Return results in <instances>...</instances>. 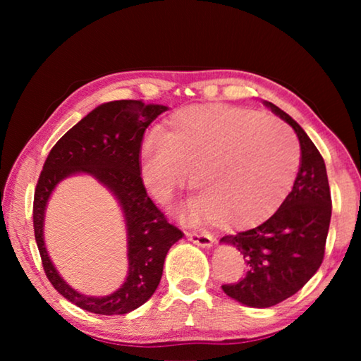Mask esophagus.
Instances as JSON below:
<instances>
[{"label": "esophagus", "instance_id": "1", "mask_svg": "<svg viewBox=\"0 0 361 361\" xmlns=\"http://www.w3.org/2000/svg\"><path fill=\"white\" fill-rule=\"evenodd\" d=\"M186 237L189 242L195 243V245L204 247V248H210L213 245V237L210 234H197V232H186Z\"/></svg>", "mask_w": 361, "mask_h": 361}]
</instances>
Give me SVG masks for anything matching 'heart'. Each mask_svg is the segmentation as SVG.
<instances>
[{
	"label": "heart",
	"mask_w": 361,
	"mask_h": 361,
	"mask_svg": "<svg viewBox=\"0 0 361 361\" xmlns=\"http://www.w3.org/2000/svg\"><path fill=\"white\" fill-rule=\"evenodd\" d=\"M299 167V146L277 119L226 105L189 106L154 129L140 146V176L166 202L186 185L199 195L186 215L219 228H247L276 212Z\"/></svg>",
	"instance_id": "b5f03b06"
}]
</instances>
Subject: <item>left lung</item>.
<instances>
[{
	"label": "left lung",
	"instance_id": "left-lung-1",
	"mask_svg": "<svg viewBox=\"0 0 361 361\" xmlns=\"http://www.w3.org/2000/svg\"><path fill=\"white\" fill-rule=\"evenodd\" d=\"M264 103L295 129L301 146L299 172L291 192L271 218L221 239L239 250L247 262L245 277L223 285V291L258 309L285 301L319 271L333 207L325 161L317 146L295 119L274 103Z\"/></svg>",
	"mask_w": 361,
	"mask_h": 361
}]
</instances>
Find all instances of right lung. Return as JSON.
I'll return each instance as SVG.
<instances>
[{"label":"right lung","mask_w":361,"mask_h":361,"mask_svg":"<svg viewBox=\"0 0 361 361\" xmlns=\"http://www.w3.org/2000/svg\"><path fill=\"white\" fill-rule=\"evenodd\" d=\"M164 111L167 106L145 105L142 100L103 103L54 145L42 166L33 200V229L42 267L54 288L87 312L122 315L145 304L161 282L167 252L183 237L146 194L140 176L145 130ZM75 173L92 174L116 195L125 212L130 272L113 295L94 298L73 290L45 252L42 228L47 200L60 180Z\"/></svg>","instance_id":"1"}]
</instances>
